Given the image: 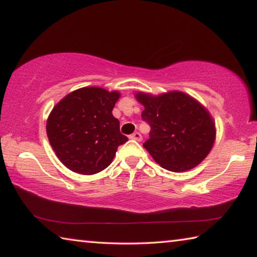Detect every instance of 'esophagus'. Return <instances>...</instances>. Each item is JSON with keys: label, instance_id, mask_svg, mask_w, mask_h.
I'll use <instances>...</instances> for the list:
<instances>
[{"label": "esophagus", "instance_id": "obj_1", "mask_svg": "<svg viewBox=\"0 0 257 257\" xmlns=\"http://www.w3.org/2000/svg\"><path fill=\"white\" fill-rule=\"evenodd\" d=\"M129 138H130V139H134V141L141 142V141H142V135L136 132V133H134L133 135H130Z\"/></svg>", "mask_w": 257, "mask_h": 257}]
</instances>
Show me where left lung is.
<instances>
[{
    "instance_id": "obj_1",
    "label": "left lung",
    "mask_w": 257,
    "mask_h": 257,
    "mask_svg": "<svg viewBox=\"0 0 257 257\" xmlns=\"http://www.w3.org/2000/svg\"><path fill=\"white\" fill-rule=\"evenodd\" d=\"M136 98L145 107L142 119L151 125L143 146L156 163L182 172L206 158L215 141V124L201 103L177 90L159 96L139 92Z\"/></svg>"
}]
</instances>
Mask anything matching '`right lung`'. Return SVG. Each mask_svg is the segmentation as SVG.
<instances>
[{
  "instance_id": "1",
  "label": "right lung",
  "mask_w": 257,
  "mask_h": 257,
  "mask_svg": "<svg viewBox=\"0 0 257 257\" xmlns=\"http://www.w3.org/2000/svg\"><path fill=\"white\" fill-rule=\"evenodd\" d=\"M120 93L84 87L68 94L53 107L46 122L52 149L68 169L94 175L111 164L128 138L112 114Z\"/></svg>"
}]
</instances>
